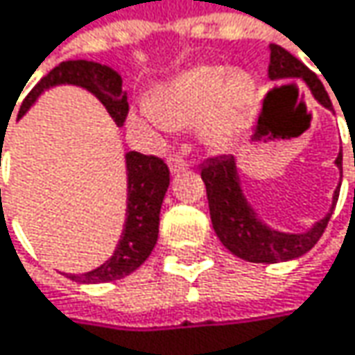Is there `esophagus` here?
<instances>
[{
  "mask_svg": "<svg viewBox=\"0 0 355 355\" xmlns=\"http://www.w3.org/2000/svg\"><path fill=\"white\" fill-rule=\"evenodd\" d=\"M168 168H171L173 175H178V173H182V171L189 168V162L182 160L180 156H171V158H168Z\"/></svg>",
  "mask_w": 355,
  "mask_h": 355,
  "instance_id": "1",
  "label": "esophagus"
}]
</instances>
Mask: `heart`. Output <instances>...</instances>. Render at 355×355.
<instances>
[{"label":"heart","mask_w":355,"mask_h":355,"mask_svg":"<svg viewBox=\"0 0 355 355\" xmlns=\"http://www.w3.org/2000/svg\"><path fill=\"white\" fill-rule=\"evenodd\" d=\"M256 99V83L225 67H197L158 85L144 103V117L166 130L197 128L201 142L223 150L240 134Z\"/></svg>","instance_id":"b5f03b06"}]
</instances>
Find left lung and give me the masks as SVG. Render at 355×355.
Returning <instances> with one entry per match:
<instances>
[{
    "label": "left lung",
    "instance_id": "1",
    "mask_svg": "<svg viewBox=\"0 0 355 355\" xmlns=\"http://www.w3.org/2000/svg\"><path fill=\"white\" fill-rule=\"evenodd\" d=\"M270 79H303L311 89L313 97L327 110H334L331 99L319 81L305 64L295 58L288 50L278 44H270V67H268ZM336 166L341 173V152L336 158ZM201 178L207 189V201L213 230L221 243L236 254L238 258L256 262V264H276L295 260L306 254L319 238L323 236L329 217L336 209L339 197V187L334 193V203L329 213L319 219L311 230L303 234H286L268 227L254 207L248 203L240 182V173L236 166L234 154H223L209 158L201 166ZM341 184V182H339Z\"/></svg>",
    "mask_w": 355,
    "mask_h": 355
}]
</instances>
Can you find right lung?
<instances>
[{
    "mask_svg": "<svg viewBox=\"0 0 355 355\" xmlns=\"http://www.w3.org/2000/svg\"><path fill=\"white\" fill-rule=\"evenodd\" d=\"M56 85H77L93 93L117 125H123L128 115V93L121 89V77L107 64L93 60H64L54 67L46 77L26 95L19 105L17 119L28 112L36 99ZM14 112V110H12ZM12 117V115H10ZM10 121V119H8ZM8 130V123L3 125ZM0 130V138L6 132ZM3 148V144H1ZM1 154V150H0ZM125 173H128V207H125V225L121 240L110 260H105L95 270L85 274H67L71 280L83 284H99L119 280L136 268H140L154 250L158 240L160 207L171 184V173L164 160L156 156H146L140 152L125 154Z\"/></svg>",
    "mask_w": 355,
    "mask_h": 355,
    "instance_id": "obj_1",
    "label": "right lung"
}]
</instances>
